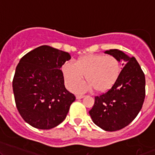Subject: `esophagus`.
Instances as JSON below:
<instances>
[{
	"label": "esophagus",
	"mask_w": 155,
	"mask_h": 155,
	"mask_svg": "<svg viewBox=\"0 0 155 155\" xmlns=\"http://www.w3.org/2000/svg\"><path fill=\"white\" fill-rule=\"evenodd\" d=\"M85 95H80V94H78V95H76V99H82V98H84L85 97Z\"/></svg>",
	"instance_id": "obj_1"
}]
</instances>
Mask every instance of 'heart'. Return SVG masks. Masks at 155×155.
<instances>
[{"label":"heart","instance_id":"b5f03b06","mask_svg":"<svg viewBox=\"0 0 155 155\" xmlns=\"http://www.w3.org/2000/svg\"><path fill=\"white\" fill-rule=\"evenodd\" d=\"M61 72L68 87L78 83L85 76L87 82L74 85L71 87L73 91L84 93L94 88L95 91L103 93L115 85L120 76L121 67L113 56L89 54L79 57L74 64L64 63Z\"/></svg>","mask_w":155,"mask_h":155}]
</instances>
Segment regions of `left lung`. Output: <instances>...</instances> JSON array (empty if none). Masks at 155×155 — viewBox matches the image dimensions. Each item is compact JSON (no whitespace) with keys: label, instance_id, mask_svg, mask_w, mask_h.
<instances>
[{"label":"left lung","instance_id":"left-lung-1","mask_svg":"<svg viewBox=\"0 0 155 155\" xmlns=\"http://www.w3.org/2000/svg\"><path fill=\"white\" fill-rule=\"evenodd\" d=\"M104 53L122 62V70L115 85L105 94L95 97L89 111L92 121L106 131H115L132 122L143 107L145 97L144 73L134 57L118 49Z\"/></svg>","mask_w":155,"mask_h":155}]
</instances>
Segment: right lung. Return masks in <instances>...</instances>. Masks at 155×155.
Instances as JSON below:
<instances>
[{
    "instance_id": "obj_1",
    "label": "right lung",
    "mask_w": 155,
    "mask_h": 155,
    "mask_svg": "<svg viewBox=\"0 0 155 155\" xmlns=\"http://www.w3.org/2000/svg\"><path fill=\"white\" fill-rule=\"evenodd\" d=\"M70 58L68 52L41 46L20 59L12 89L17 109L30 125L48 130L65 119L76 100L65 88L61 70Z\"/></svg>"
}]
</instances>
